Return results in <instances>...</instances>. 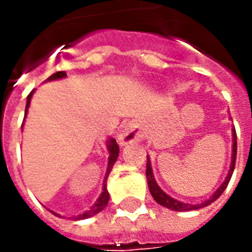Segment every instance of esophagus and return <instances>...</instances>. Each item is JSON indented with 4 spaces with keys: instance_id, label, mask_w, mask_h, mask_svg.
I'll return each instance as SVG.
<instances>
[{
    "instance_id": "obj_1",
    "label": "esophagus",
    "mask_w": 252,
    "mask_h": 252,
    "mask_svg": "<svg viewBox=\"0 0 252 252\" xmlns=\"http://www.w3.org/2000/svg\"><path fill=\"white\" fill-rule=\"evenodd\" d=\"M140 139V131L135 121H124L117 131V140L120 144H128V143L136 142Z\"/></svg>"
}]
</instances>
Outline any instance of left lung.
<instances>
[{"mask_svg":"<svg viewBox=\"0 0 252 252\" xmlns=\"http://www.w3.org/2000/svg\"><path fill=\"white\" fill-rule=\"evenodd\" d=\"M236 151H238V146H236V131H235V126L232 128V158H231V166H229V171H228L225 180L222 182L220 188L212 194V197L209 200L204 201L201 204H197V205H193V204H186V202H182V201H178L170 197L167 193H164L163 190L159 188V185L155 181V177H154L153 167H151V162H150V157L147 155V170H146V177H147L148 182V189H150V193L154 197V200L158 202L159 205L164 206L167 209H171V211L177 212H189V211H197L200 208H204V206H208L209 204H212L213 201H216L220 195L222 194V191L225 190V188L229 184V180L232 177L233 169H235V162H236Z\"/></svg>","mask_w":252,"mask_h":252,"instance_id":"8db88e82","label":"left lung"}]
</instances>
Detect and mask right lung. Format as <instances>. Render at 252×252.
<instances>
[{"mask_svg": "<svg viewBox=\"0 0 252 252\" xmlns=\"http://www.w3.org/2000/svg\"><path fill=\"white\" fill-rule=\"evenodd\" d=\"M67 74L66 71H58L55 74H52L51 77L47 78V81H55V79H62V78H66ZM32 95H33V92H31L30 95L27 97V106H25V116H24V120L25 117H27V113H28V108H30L31 104V98H32ZM23 126H24V123H23V126H21V129H23ZM108 151H109V160H108V169H106V174H105L104 178V186H102V193L98 197V200L94 202V205L86 211L82 215H78V216L74 217V220H83V219H89V217L94 216V215H97L98 212H101L102 209H105V206L108 205V201H109V193H108V190H106V180H108V175L112 171V167H113V164L116 163V160H117V157H119V146H117V143L113 137H109V140H108ZM55 216H59L61 215H58L55 212H52Z\"/></svg>", "mask_w": 252, "mask_h": 252, "instance_id": "obj_1", "label": "right lung"}]
</instances>
